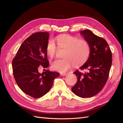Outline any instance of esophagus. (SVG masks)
<instances>
[{
  "instance_id": "34e87169",
  "label": "esophagus",
  "mask_w": 123,
  "mask_h": 123,
  "mask_svg": "<svg viewBox=\"0 0 123 123\" xmlns=\"http://www.w3.org/2000/svg\"><path fill=\"white\" fill-rule=\"evenodd\" d=\"M67 74H68V73H62L61 74V75H62V76H66V75H67Z\"/></svg>"
}]
</instances>
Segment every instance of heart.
I'll use <instances>...</instances> for the list:
<instances>
[{"label":"heart","mask_w":123,"mask_h":123,"mask_svg":"<svg viewBox=\"0 0 123 123\" xmlns=\"http://www.w3.org/2000/svg\"><path fill=\"white\" fill-rule=\"evenodd\" d=\"M59 48L66 50L64 58L56 59L51 63V67L57 71L64 73L70 69L73 64L82 65L87 61L90 52V47L86 40L77 37L64 35L56 38ZM46 51L48 56L53 58L57 52V47L53 40L48 42Z\"/></svg>","instance_id":"b5f03b06"}]
</instances>
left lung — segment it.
<instances>
[{"label": "left lung", "mask_w": 123, "mask_h": 123, "mask_svg": "<svg viewBox=\"0 0 123 123\" xmlns=\"http://www.w3.org/2000/svg\"><path fill=\"white\" fill-rule=\"evenodd\" d=\"M80 33L90 45V52L88 61L80 68L85 72L76 70L73 73L77 80L71 90L80 98H91L98 93L107 82L112 65V54L105 39L87 29Z\"/></svg>", "instance_id": "1"}]
</instances>
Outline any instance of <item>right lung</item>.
<instances>
[{"label": "right lung", "instance_id": "1", "mask_svg": "<svg viewBox=\"0 0 123 123\" xmlns=\"http://www.w3.org/2000/svg\"><path fill=\"white\" fill-rule=\"evenodd\" d=\"M49 37L48 32L33 34L21 44L12 61L13 75L18 87L35 98L45 95L59 75L49 70L42 74L38 72L39 66L47 68L49 65L46 51Z\"/></svg>", "mask_w": 123, "mask_h": 123}]
</instances>
